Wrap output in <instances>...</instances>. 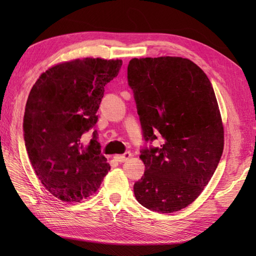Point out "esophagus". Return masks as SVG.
Listing matches in <instances>:
<instances>
[{"label":"esophagus","mask_w":256,"mask_h":256,"mask_svg":"<svg viewBox=\"0 0 256 256\" xmlns=\"http://www.w3.org/2000/svg\"><path fill=\"white\" fill-rule=\"evenodd\" d=\"M131 156H132L131 152H125L124 154H118V156H115L114 158H115L116 162H126V160H128L130 158H131Z\"/></svg>","instance_id":"esophagus-1"}]
</instances>
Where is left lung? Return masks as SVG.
Instances as JSON below:
<instances>
[{
  "instance_id": "8db88e82",
  "label": "left lung",
  "mask_w": 256,
  "mask_h": 256,
  "mask_svg": "<svg viewBox=\"0 0 256 256\" xmlns=\"http://www.w3.org/2000/svg\"><path fill=\"white\" fill-rule=\"evenodd\" d=\"M128 80L146 141L164 138L160 148L141 151L146 170L134 196L149 210L180 211L202 193L224 151L214 88L196 63L177 56L132 58Z\"/></svg>"
}]
</instances>
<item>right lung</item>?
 <instances>
[{
	"label": "right lung",
	"mask_w": 256,
	"mask_h": 256,
	"mask_svg": "<svg viewBox=\"0 0 256 256\" xmlns=\"http://www.w3.org/2000/svg\"><path fill=\"white\" fill-rule=\"evenodd\" d=\"M122 60L76 58L58 63L30 90L24 136L30 162L44 188L64 202H80L99 188L110 170L97 132L88 146L81 136L97 123L105 86Z\"/></svg>",
	"instance_id": "obj_1"
}]
</instances>
